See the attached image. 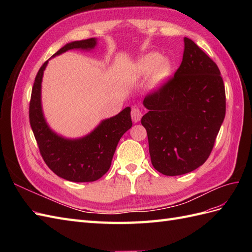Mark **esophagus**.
Wrapping results in <instances>:
<instances>
[{
    "label": "esophagus",
    "mask_w": 252,
    "mask_h": 252,
    "mask_svg": "<svg viewBox=\"0 0 252 252\" xmlns=\"http://www.w3.org/2000/svg\"><path fill=\"white\" fill-rule=\"evenodd\" d=\"M131 119L134 123H139L142 119V112L138 107H133L131 110Z\"/></svg>",
    "instance_id": "obj_1"
}]
</instances>
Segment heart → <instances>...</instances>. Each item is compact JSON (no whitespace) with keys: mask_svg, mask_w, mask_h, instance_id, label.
Here are the masks:
<instances>
[{"mask_svg":"<svg viewBox=\"0 0 252 252\" xmlns=\"http://www.w3.org/2000/svg\"><path fill=\"white\" fill-rule=\"evenodd\" d=\"M171 70L172 64L168 58H161L157 52H149L136 61L132 72L135 78H145L151 73L148 87L150 90H158L170 78Z\"/></svg>","mask_w":252,"mask_h":252,"instance_id":"obj_1","label":"heart"}]
</instances>
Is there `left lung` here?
Wrapping results in <instances>:
<instances>
[{"label":"left lung","mask_w":252,"mask_h":252,"mask_svg":"<svg viewBox=\"0 0 252 252\" xmlns=\"http://www.w3.org/2000/svg\"><path fill=\"white\" fill-rule=\"evenodd\" d=\"M152 166L165 175L191 172L208 158L226 112L217 64L188 37L174 77L144 98Z\"/></svg>","instance_id":"8db88e82"}]
</instances>
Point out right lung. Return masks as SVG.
<instances>
[{"mask_svg": "<svg viewBox=\"0 0 252 252\" xmlns=\"http://www.w3.org/2000/svg\"><path fill=\"white\" fill-rule=\"evenodd\" d=\"M96 44L95 37L67 43L52 58L71 49L90 51ZM49 60L36 74L29 105L30 126L40 152L46 165L60 178L77 183L96 181L109 170L120 139L132 126L131 109L126 107L117 116L101 121L93 131L82 138L68 139L60 135L48 125L42 108V81Z\"/></svg>", "mask_w": 252, "mask_h": 252, "instance_id": "obj_1", "label": "right lung"}]
</instances>
